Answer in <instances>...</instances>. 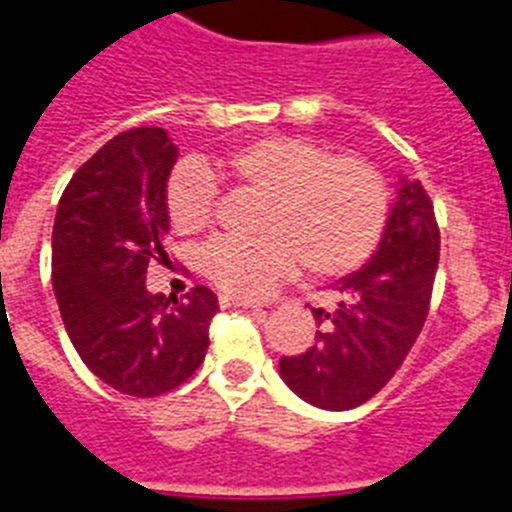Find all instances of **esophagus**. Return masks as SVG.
I'll use <instances>...</instances> for the list:
<instances>
[{"instance_id":"34e87169","label":"esophagus","mask_w":512,"mask_h":512,"mask_svg":"<svg viewBox=\"0 0 512 512\" xmlns=\"http://www.w3.org/2000/svg\"><path fill=\"white\" fill-rule=\"evenodd\" d=\"M219 305H222V308H252V310H260V305L252 303V300L234 298V295H219Z\"/></svg>"}]
</instances>
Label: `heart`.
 Masks as SVG:
<instances>
[{"label":"heart","instance_id":"obj_1","mask_svg":"<svg viewBox=\"0 0 512 512\" xmlns=\"http://www.w3.org/2000/svg\"><path fill=\"white\" fill-rule=\"evenodd\" d=\"M222 171L265 194L257 212L260 237H222L199 255L209 283L234 298H260L295 270L338 278L374 255L389 219V184L361 156L331 154L308 138L270 133L232 148ZM217 181L204 166L181 164L166 181V214L186 237L212 224Z\"/></svg>","mask_w":512,"mask_h":512}]
</instances>
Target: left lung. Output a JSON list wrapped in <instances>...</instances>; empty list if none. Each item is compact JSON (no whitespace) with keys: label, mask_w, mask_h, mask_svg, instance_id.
Masks as SVG:
<instances>
[{"label":"left lung","mask_w":512,"mask_h":512,"mask_svg":"<svg viewBox=\"0 0 512 512\" xmlns=\"http://www.w3.org/2000/svg\"><path fill=\"white\" fill-rule=\"evenodd\" d=\"M439 262V227L419 181L401 179L376 255L333 290V310L313 308L315 346L280 358L285 384L313 407H361L396 374L422 333Z\"/></svg>","instance_id":"obj_1"}]
</instances>
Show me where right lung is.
<instances>
[{"instance_id":"obj_1","label":"right lung","mask_w":512,"mask_h":512,"mask_svg":"<svg viewBox=\"0 0 512 512\" xmlns=\"http://www.w3.org/2000/svg\"><path fill=\"white\" fill-rule=\"evenodd\" d=\"M176 156L164 128L111 138L65 186L52 229V290L75 351L103 384L141 399L199 369L219 310L204 285L181 298L146 290L148 262L169 257Z\"/></svg>"}]
</instances>
